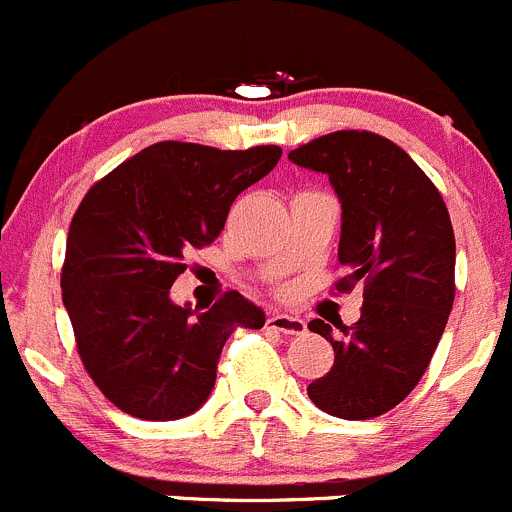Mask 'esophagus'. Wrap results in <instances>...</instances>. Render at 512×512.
<instances>
[{
  "mask_svg": "<svg viewBox=\"0 0 512 512\" xmlns=\"http://www.w3.org/2000/svg\"><path fill=\"white\" fill-rule=\"evenodd\" d=\"M266 328H273L278 333H286V336H303L306 333V323L296 316H283V313H271L266 318Z\"/></svg>",
  "mask_w": 512,
  "mask_h": 512,
  "instance_id": "esophagus-1",
  "label": "esophagus"
}]
</instances>
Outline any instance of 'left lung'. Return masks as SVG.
Wrapping results in <instances>:
<instances>
[{
  "mask_svg": "<svg viewBox=\"0 0 512 512\" xmlns=\"http://www.w3.org/2000/svg\"><path fill=\"white\" fill-rule=\"evenodd\" d=\"M328 174L341 199L338 293L363 283L353 326L308 323L331 341L333 366L308 386L321 411L366 421L396 408L426 373L455 298V236L426 171L373 131H333L288 154Z\"/></svg>",
  "mask_w": 512,
  "mask_h": 512,
  "instance_id": "left-lung-1",
  "label": "left lung"
}]
</instances>
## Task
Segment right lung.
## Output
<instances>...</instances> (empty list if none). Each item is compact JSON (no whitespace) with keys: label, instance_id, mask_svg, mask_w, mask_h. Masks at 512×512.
<instances>
[{"label":"right lung","instance_id":"1","mask_svg":"<svg viewBox=\"0 0 512 512\" xmlns=\"http://www.w3.org/2000/svg\"><path fill=\"white\" fill-rule=\"evenodd\" d=\"M278 159L281 146L159 141L86 191L69 226L62 298L86 373L129 416L194 413L214 388L226 338L266 321L239 291L199 313L171 303L169 288L186 251L214 244L236 196Z\"/></svg>","mask_w":512,"mask_h":512}]
</instances>
